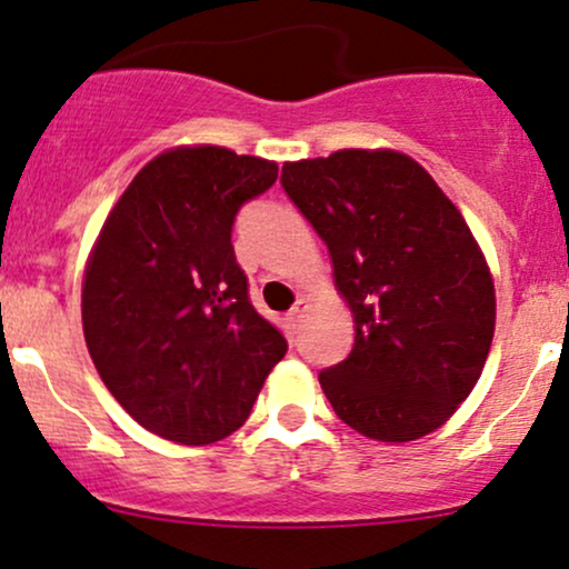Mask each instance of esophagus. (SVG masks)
<instances>
[{"mask_svg": "<svg viewBox=\"0 0 569 569\" xmlns=\"http://www.w3.org/2000/svg\"><path fill=\"white\" fill-rule=\"evenodd\" d=\"M305 312H307V302H305V299H299V302L289 310V318H286V321H289V329L291 331H297L299 326H302Z\"/></svg>", "mask_w": 569, "mask_h": 569, "instance_id": "obj_1", "label": "esophagus"}]
</instances>
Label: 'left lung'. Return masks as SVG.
Listing matches in <instances>:
<instances>
[{
	"mask_svg": "<svg viewBox=\"0 0 569 569\" xmlns=\"http://www.w3.org/2000/svg\"><path fill=\"white\" fill-rule=\"evenodd\" d=\"M280 184L321 234L356 323L318 375L337 417L377 441L428 436L466 401L495 335V286L455 202L393 149L286 162Z\"/></svg>",
	"mask_w": 569,
	"mask_h": 569,
	"instance_id": "obj_1",
	"label": "left lung"
}]
</instances>
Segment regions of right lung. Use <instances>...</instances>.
<instances>
[{
	"instance_id": "1",
	"label": "right lung",
	"mask_w": 569,
	"mask_h": 569,
	"mask_svg": "<svg viewBox=\"0 0 569 569\" xmlns=\"http://www.w3.org/2000/svg\"><path fill=\"white\" fill-rule=\"evenodd\" d=\"M278 166L224 147H176L136 173L98 234L82 329L120 407L162 439H227L289 342L248 299L232 248L240 206Z\"/></svg>"
}]
</instances>
